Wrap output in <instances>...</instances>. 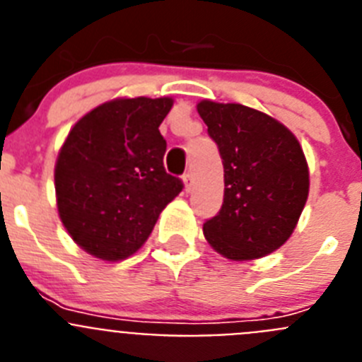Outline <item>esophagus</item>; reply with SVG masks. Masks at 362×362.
<instances>
[{
  "label": "esophagus",
  "mask_w": 362,
  "mask_h": 362,
  "mask_svg": "<svg viewBox=\"0 0 362 362\" xmlns=\"http://www.w3.org/2000/svg\"><path fill=\"white\" fill-rule=\"evenodd\" d=\"M183 183H185V190L187 192H190L192 188H194L196 181H194V175H192V172H187V174L183 175Z\"/></svg>",
  "instance_id": "34e87169"
}]
</instances>
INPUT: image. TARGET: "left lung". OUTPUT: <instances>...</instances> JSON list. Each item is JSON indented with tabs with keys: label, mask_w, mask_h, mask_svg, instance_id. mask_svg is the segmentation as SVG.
I'll use <instances>...</instances> for the list:
<instances>
[{
	"label": "left lung",
	"mask_w": 362,
	"mask_h": 362,
	"mask_svg": "<svg viewBox=\"0 0 362 362\" xmlns=\"http://www.w3.org/2000/svg\"><path fill=\"white\" fill-rule=\"evenodd\" d=\"M197 112L225 168L223 206L204 238L232 261L264 257L292 235L308 199L303 148L284 124L245 105L204 99Z\"/></svg>",
	"instance_id": "8db88e82"
}]
</instances>
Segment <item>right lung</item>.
I'll list each match as a JSON object with an SVG mask.
<instances>
[{"label":"right lung","instance_id":"1","mask_svg":"<svg viewBox=\"0 0 362 362\" xmlns=\"http://www.w3.org/2000/svg\"><path fill=\"white\" fill-rule=\"evenodd\" d=\"M170 98H119L83 116L57 156L62 223L83 250L121 261L145 245L183 181L166 174L159 124Z\"/></svg>","mask_w":362,"mask_h":362}]
</instances>
